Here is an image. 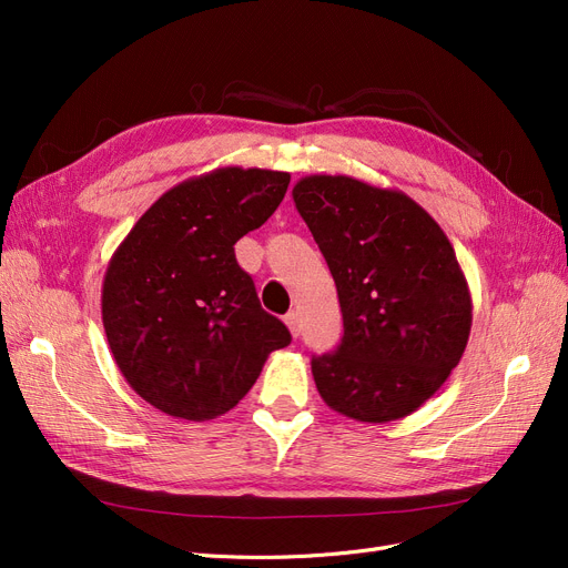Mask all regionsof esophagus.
<instances>
[{
    "mask_svg": "<svg viewBox=\"0 0 568 568\" xmlns=\"http://www.w3.org/2000/svg\"><path fill=\"white\" fill-rule=\"evenodd\" d=\"M284 322H286V326H288V332H291V336H298L301 334V315H298V311H291V313H286L284 315Z\"/></svg>",
    "mask_w": 568,
    "mask_h": 568,
    "instance_id": "obj_1",
    "label": "esophagus"
}]
</instances>
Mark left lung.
<instances>
[{
  "instance_id": "obj_1",
  "label": "left lung",
  "mask_w": 568,
  "mask_h": 568,
  "mask_svg": "<svg viewBox=\"0 0 568 568\" xmlns=\"http://www.w3.org/2000/svg\"><path fill=\"white\" fill-rule=\"evenodd\" d=\"M291 194L343 315L341 346L313 357L322 400L367 424L412 415L459 365L471 332V294L453 244L398 189L307 175Z\"/></svg>"
}]
</instances>
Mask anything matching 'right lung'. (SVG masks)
Here are the masks:
<instances>
[{
	"label": "right lung",
	"mask_w": 568,
	"mask_h": 568,
	"mask_svg": "<svg viewBox=\"0 0 568 568\" xmlns=\"http://www.w3.org/2000/svg\"><path fill=\"white\" fill-rule=\"evenodd\" d=\"M291 175L227 165L175 184L134 222L101 286L115 365L136 395L186 422L251 390L286 326L257 301L234 244L277 211Z\"/></svg>",
	"instance_id": "1"
}]
</instances>
